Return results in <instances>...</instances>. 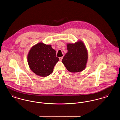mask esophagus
<instances>
[{"instance_id":"1","label":"esophagus","mask_w":120,"mask_h":120,"mask_svg":"<svg viewBox=\"0 0 120 120\" xmlns=\"http://www.w3.org/2000/svg\"><path fill=\"white\" fill-rule=\"evenodd\" d=\"M59 60H60V61H62V59H63V57H59Z\"/></svg>"}]
</instances>
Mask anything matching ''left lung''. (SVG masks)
Masks as SVG:
<instances>
[{"mask_svg": "<svg viewBox=\"0 0 120 120\" xmlns=\"http://www.w3.org/2000/svg\"><path fill=\"white\" fill-rule=\"evenodd\" d=\"M68 52L62 60L66 68L71 72H78L86 68L88 59V51L84 43L79 40L67 44Z\"/></svg>", "mask_w": 120, "mask_h": 120, "instance_id": "obj_1", "label": "left lung"}]
</instances>
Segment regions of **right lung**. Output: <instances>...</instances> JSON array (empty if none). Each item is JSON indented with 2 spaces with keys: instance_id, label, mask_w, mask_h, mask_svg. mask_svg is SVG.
Segmentation results:
<instances>
[{
  "instance_id": "right-lung-1",
  "label": "right lung",
  "mask_w": 120,
  "mask_h": 120,
  "mask_svg": "<svg viewBox=\"0 0 120 120\" xmlns=\"http://www.w3.org/2000/svg\"><path fill=\"white\" fill-rule=\"evenodd\" d=\"M51 45L42 42L33 46L27 55V62L30 70L36 75L46 77L51 74L59 60Z\"/></svg>"
}]
</instances>
